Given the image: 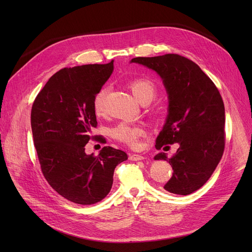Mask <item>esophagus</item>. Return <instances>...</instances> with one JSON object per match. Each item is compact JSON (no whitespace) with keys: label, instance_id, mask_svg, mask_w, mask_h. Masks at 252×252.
<instances>
[{"label":"esophagus","instance_id":"obj_1","mask_svg":"<svg viewBox=\"0 0 252 252\" xmlns=\"http://www.w3.org/2000/svg\"><path fill=\"white\" fill-rule=\"evenodd\" d=\"M129 160H134V161H137V160H143L145 159V157L142 156V155H139V154H130L128 156Z\"/></svg>","mask_w":252,"mask_h":252}]
</instances>
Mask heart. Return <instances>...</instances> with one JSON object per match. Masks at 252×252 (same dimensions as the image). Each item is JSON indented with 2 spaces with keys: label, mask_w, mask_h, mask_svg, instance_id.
<instances>
[{
  "label": "heart",
  "mask_w": 252,
  "mask_h": 252,
  "mask_svg": "<svg viewBox=\"0 0 252 252\" xmlns=\"http://www.w3.org/2000/svg\"><path fill=\"white\" fill-rule=\"evenodd\" d=\"M128 89L133 93L135 98L142 104L149 103L155 97L157 88L156 85L145 77L134 78L127 84ZM107 90L105 88L100 89L93 98V109L96 115H101L105 109V97ZM111 136L128 147L136 148L139 146V140L144 135L142 126L131 125L127 123H122L111 128Z\"/></svg>",
  "instance_id": "b5f03b06"
}]
</instances>
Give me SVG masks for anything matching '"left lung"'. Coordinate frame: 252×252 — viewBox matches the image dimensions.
<instances>
[{
    "mask_svg": "<svg viewBox=\"0 0 252 252\" xmlns=\"http://www.w3.org/2000/svg\"><path fill=\"white\" fill-rule=\"evenodd\" d=\"M155 70L163 79L168 94V115L155 147L179 143L177 153L166 158L173 176L164 189L188 195L199 188L214 174L224 150V106L214 82L192 60L178 55L131 59Z\"/></svg>",
    "mask_w": 252,
    "mask_h": 252,
    "instance_id": "obj_1",
    "label": "left lung"
}]
</instances>
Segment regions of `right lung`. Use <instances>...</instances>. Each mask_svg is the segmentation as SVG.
<instances>
[{
  "instance_id": "add662e5",
  "label": "right lung",
  "mask_w": 252,
  "mask_h": 252,
  "mask_svg": "<svg viewBox=\"0 0 252 252\" xmlns=\"http://www.w3.org/2000/svg\"><path fill=\"white\" fill-rule=\"evenodd\" d=\"M113 70L107 64L65 67L50 77L32 107V130L42 173L50 186L66 199L83 205L101 201L110 192L117 164L126 152L105 146L88 155L86 144L97 127L93 98Z\"/></svg>"
}]
</instances>
